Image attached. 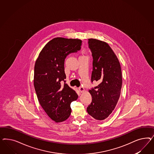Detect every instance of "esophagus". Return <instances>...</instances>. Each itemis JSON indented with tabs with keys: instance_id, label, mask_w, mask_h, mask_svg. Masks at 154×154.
Returning a JSON list of instances; mask_svg holds the SVG:
<instances>
[{
	"instance_id": "1",
	"label": "esophagus",
	"mask_w": 154,
	"mask_h": 154,
	"mask_svg": "<svg viewBox=\"0 0 154 154\" xmlns=\"http://www.w3.org/2000/svg\"><path fill=\"white\" fill-rule=\"evenodd\" d=\"M79 92H81V93H84V91H85V89L83 87H79Z\"/></svg>"
}]
</instances>
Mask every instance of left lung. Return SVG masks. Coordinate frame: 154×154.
Masks as SVG:
<instances>
[{"label":"left lung","instance_id":"obj_1","mask_svg":"<svg viewBox=\"0 0 154 154\" xmlns=\"http://www.w3.org/2000/svg\"><path fill=\"white\" fill-rule=\"evenodd\" d=\"M93 57L91 81L99 84L90 90L92 102L87 112L97 120L107 119L116 106L121 93L122 73L116 55L106 42L88 39Z\"/></svg>","mask_w":154,"mask_h":154}]
</instances>
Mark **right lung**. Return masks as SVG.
I'll return each mask as SVG.
<instances>
[{
  "label": "right lung",
  "instance_id": "obj_1",
  "mask_svg": "<svg viewBox=\"0 0 154 154\" xmlns=\"http://www.w3.org/2000/svg\"><path fill=\"white\" fill-rule=\"evenodd\" d=\"M82 42L79 39L55 38L43 48L35 63L34 86L38 101L56 122L69 117L70 103L79 97L65 83L64 61L69 54L79 51ZM63 81L64 85H61Z\"/></svg>",
  "mask_w": 154,
  "mask_h": 154
}]
</instances>
